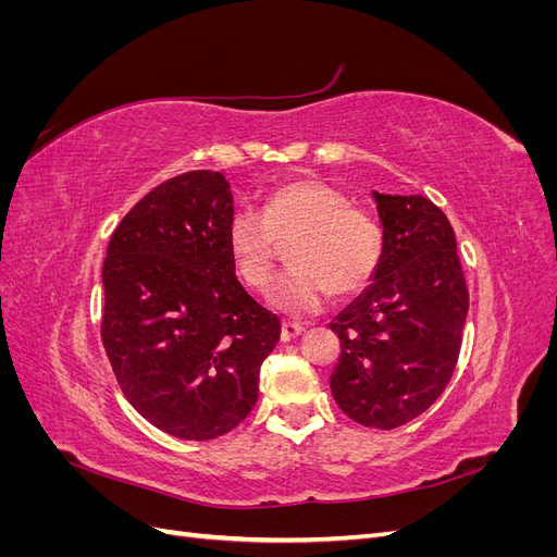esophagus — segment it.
Returning <instances> with one entry per match:
<instances>
[{
	"instance_id": "obj_1",
	"label": "esophagus",
	"mask_w": 557,
	"mask_h": 557,
	"mask_svg": "<svg viewBox=\"0 0 557 557\" xmlns=\"http://www.w3.org/2000/svg\"><path fill=\"white\" fill-rule=\"evenodd\" d=\"M307 330L301 327V325H297V323H283L281 325V342H293V339H297L299 334H305Z\"/></svg>"
}]
</instances>
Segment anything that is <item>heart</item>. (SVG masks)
Returning a JSON list of instances; mask_svg holds the SVG:
<instances>
[{"instance_id":"1","label":"heart","mask_w":557,"mask_h":557,"mask_svg":"<svg viewBox=\"0 0 557 557\" xmlns=\"http://www.w3.org/2000/svg\"><path fill=\"white\" fill-rule=\"evenodd\" d=\"M290 272L274 285L272 307L301 318L323 309L327 295L352 297L379 274L385 232L379 218L327 183L290 181L269 193L260 215L237 211L225 244L234 272L248 290L264 295L272 285L278 244H288Z\"/></svg>"}]
</instances>
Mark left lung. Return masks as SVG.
I'll return each instance as SVG.
<instances>
[{
	"label": "left lung",
	"instance_id": "1",
	"mask_svg": "<svg viewBox=\"0 0 557 557\" xmlns=\"http://www.w3.org/2000/svg\"><path fill=\"white\" fill-rule=\"evenodd\" d=\"M385 256L374 283L330 327L342 356L330 387L356 423L395 430L440 399L469 309L455 232L423 195H379Z\"/></svg>",
	"mask_w": 557,
	"mask_h": 557
}]
</instances>
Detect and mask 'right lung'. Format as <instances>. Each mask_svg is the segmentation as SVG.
<instances>
[{"mask_svg": "<svg viewBox=\"0 0 557 557\" xmlns=\"http://www.w3.org/2000/svg\"><path fill=\"white\" fill-rule=\"evenodd\" d=\"M221 172L150 190L111 234L102 344L117 385L150 425L188 442L237 428L258 401L281 323L237 281Z\"/></svg>", "mask_w": 557, "mask_h": 557, "instance_id": "right-lung-1", "label": "right lung"}]
</instances>
